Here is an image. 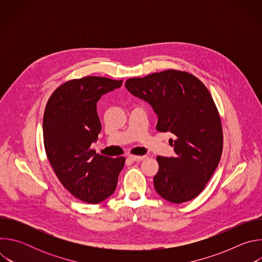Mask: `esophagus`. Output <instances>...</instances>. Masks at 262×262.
I'll use <instances>...</instances> for the list:
<instances>
[{"label":"esophagus","mask_w":262,"mask_h":262,"mask_svg":"<svg viewBox=\"0 0 262 262\" xmlns=\"http://www.w3.org/2000/svg\"><path fill=\"white\" fill-rule=\"evenodd\" d=\"M127 159L129 160V161H133V162H141V161H143L144 159H145V157L143 156V157H138V156H128L127 157Z\"/></svg>","instance_id":"1"}]
</instances>
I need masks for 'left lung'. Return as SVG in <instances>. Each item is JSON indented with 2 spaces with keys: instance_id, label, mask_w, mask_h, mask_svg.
Returning a JSON list of instances; mask_svg holds the SVG:
<instances>
[{
  "instance_id": "1",
  "label": "left lung",
  "mask_w": 262,
  "mask_h": 262,
  "mask_svg": "<svg viewBox=\"0 0 262 262\" xmlns=\"http://www.w3.org/2000/svg\"><path fill=\"white\" fill-rule=\"evenodd\" d=\"M125 87L152 106L159 132L175 136L176 156L157 158L156 191L175 204L194 199L215 171L223 150L221 119L209 91L193 74L173 69L128 79Z\"/></svg>"
}]
</instances>
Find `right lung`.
Segmentation results:
<instances>
[{"mask_svg": "<svg viewBox=\"0 0 262 262\" xmlns=\"http://www.w3.org/2000/svg\"><path fill=\"white\" fill-rule=\"evenodd\" d=\"M122 81L101 77L71 80L55 90L43 116L48 159L64 188L76 198L97 204L114 193L125 159L91 149L101 129L96 103Z\"/></svg>", "mask_w": 262, "mask_h": 262, "instance_id": "add662e5", "label": "right lung"}]
</instances>
